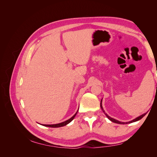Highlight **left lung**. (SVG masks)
I'll list each match as a JSON object with an SVG mask.
<instances>
[{"label": "left lung", "instance_id": "left-lung-1", "mask_svg": "<svg viewBox=\"0 0 157 157\" xmlns=\"http://www.w3.org/2000/svg\"><path fill=\"white\" fill-rule=\"evenodd\" d=\"M100 107H101V110L103 111V112L105 113V115H106V117L109 118V120H110L111 122H115V123H117V124H130V123H132V122H136V121H140V119H141L142 118H143L146 114H147V113H144V114H143V115H140V116H139V117H137V118H134V120H132V121H129V122H121V121H117V120H116V119H115V118H111V117H109L107 114L105 112V111L103 110V107H102V99L101 100V103H100Z\"/></svg>", "mask_w": 157, "mask_h": 157}]
</instances>
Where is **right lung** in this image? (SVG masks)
<instances>
[{
    "instance_id": "1",
    "label": "right lung",
    "mask_w": 157,
    "mask_h": 157,
    "mask_svg": "<svg viewBox=\"0 0 157 157\" xmlns=\"http://www.w3.org/2000/svg\"><path fill=\"white\" fill-rule=\"evenodd\" d=\"M77 112H78V111H77V113H76L72 117L70 118L69 119H68V120H67V121H64V122H63L58 123V124H41V125L44 126H47V127H51V128H59V127L64 126H65V125L68 124L69 123H70L71 121H72L74 119V118H75V117L76 116V115H77Z\"/></svg>"
}]
</instances>
